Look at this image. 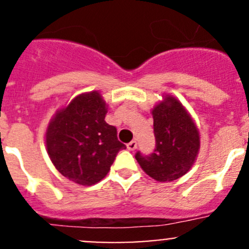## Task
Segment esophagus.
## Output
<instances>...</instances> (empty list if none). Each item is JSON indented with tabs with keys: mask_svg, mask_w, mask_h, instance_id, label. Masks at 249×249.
<instances>
[{
	"mask_svg": "<svg viewBox=\"0 0 249 249\" xmlns=\"http://www.w3.org/2000/svg\"><path fill=\"white\" fill-rule=\"evenodd\" d=\"M126 147H127V149L131 150V152H132V150H135L137 148V142H136V141H131V142L127 143Z\"/></svg>",
	"mask_w": 249,
	"mask_h": 249,
	"instance_id": "1",
	"label": "esophagus"
}]
</instances>
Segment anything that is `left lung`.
<instances>
[{"mask_svg": "<svg viewBox=\"0 0 249 249\" xmlns=\"http://www.w3.org/2000/svg\"><path fill=\"white\" fill-rule=\"evenodd\" d=\"M155 149L152 154L136 153L137 162L158 182H172L192 169L200 149V132L179 100L165 94L152 109Z\"/></svg>", "mask_w": 249, "mask_h": 249, "instance_id": "1", "label": "left lung"}]
</instances>
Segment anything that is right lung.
Listing matches in <instances>:
<instances>
[{
	"mask_svg": "<svg viewBox=\"0 0 249 249\" xmlns=\"http://www.w3.org/2000/svg\"><path fill=\"white\" fill-rule=\"evenodd\" d=\"M108 110L99 91L77 95L56 110L46 132L48 155L64 177L80 185L96 184L106 177L125 144L117 129L107 124Z\"/></svg>",
	"mask_w": 249,
	"mask_h": 249,
	"instance_id": "right-lung-1",
	"label": "right lung"
}]
</instances>
